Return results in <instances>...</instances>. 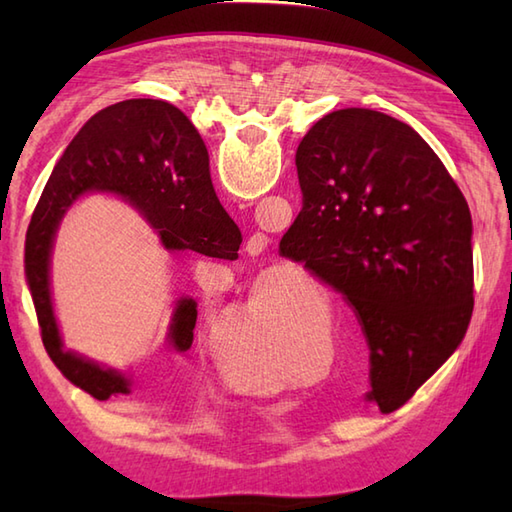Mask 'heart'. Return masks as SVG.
Segmentation results:
<instances>
[{"label": "heart", "mask_w": 512, "mask_h": 512, "mask_svg": "<svg viewBox=\"0 0 512 512\" xmlns=\"http://www.w3.org/2000/svg\"><path fill=\"white\" fill-rule=\"evenodd\" d=\"M270 332V325L264 312L253 310L248 312V317L237 325L235 330L228 332L222 341V358L226 363L231 365H239V363H246V358H250L255 354V350L262 341L266 339ZM275 380H264L262 383V391H273L275 389Z\"/></svg>", "instance_id": "1"}]
</instances>
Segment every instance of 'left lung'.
I'll return each instance as SVG.
<instances>
[{
	"label": "left lung",
	"mask_w": 512,
	"mask_h": 512,
	"mask_svg": "<svg viewBox=\"0 0 512 512\" xmlns=\"http://www.w3.org/2000/svg\"><path fill=\"white\" fill-rule=\"evenodd\" d=\"M295 162L303 206L279 255L350 303L369 347L367 400L389 413L469 328V204L420 134L363 107L323 116Z\"/></svg>",
	"instance_id": "8db88e82"
}]
</instances>
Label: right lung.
I'll list each match as a JSON object with an SVG mask.
<instances>
[{
    "instance_id": "right-lung-1",
    "label": "right lung",
    "mask_w": 512,
    "mask_h": 512,
    "mask_svg": "<svg viewBox=\"0 0 512 512\" xmlns=\"http://www.w3.org/2000/svg\"><path fill=\"white\" fill-rule=\"evenodd\" d=\"M85 193H114L140 211L167 250L233 257L242 233L220 204L211 182L209 151L176 105L129 99L94 114L65 147L43 189L26 233V281L37 310L41 341L61 374L96 400L129 394L132 380L116 369L63 350L50 292V257L59 224ZM198 303L182 297L167 343L187 352Z\"/></svg>"
}]
</instances>
